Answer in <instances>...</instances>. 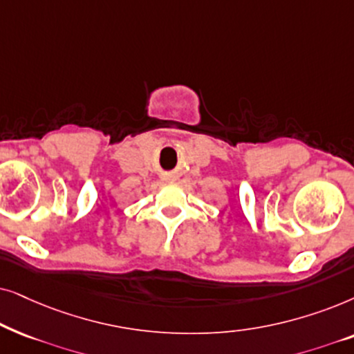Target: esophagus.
<instances>
[{"label":"esophagus","instance_id":"obj_1","mask_svg":"<svg viewBox=\"0 0 354 354\" xmlns=\"http://www.w3.org/2000/svg\"><path fill=\"white\" fill-rule=\"evenodd\" d=\"M165 178H167V181H173L174 180V174L167 173V174H165Z\"/></svg>","mask_w":354,"mask_h":354}]
</instances>
